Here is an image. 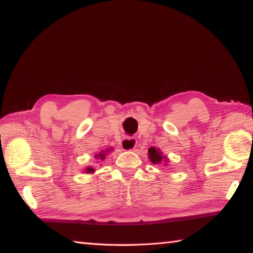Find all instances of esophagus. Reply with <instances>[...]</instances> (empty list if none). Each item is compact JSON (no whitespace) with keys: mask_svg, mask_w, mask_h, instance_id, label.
<instances>
[{"mask_svg":"<svg viewBox=\"0 0 253 253\" xmlns=\"http://www.w3.org/2000/svg\"><path fill=\"white\" fill-rule=\"evenodd\" d=\"M137 145V139L135 137H130V136H126L122 139L121 146L124 149V151H132L136 147Z\"/></svg>","mask_w":253,"mask_h":253,"instance_id":"1","label":"esophagus"}]
</instances>
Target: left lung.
<instances>
[{
	"label": "left lung",
	"instance_id": "obj_1",
	"mask_svg": "<svg viewBox=\"0 0 253 253\" xmlns=\"http://www.w3.org/2000/svg\"><path fill=\"white\" fill-rule=\"evenodd\" d=\"M148 156L149 158H151L152 163H154V164H158V163H161L162 161V153H160V151H157V149L155 147H151L148 149Z\"/></svg>",
	"mask_w": 253,
	"mask_h": 253
}]
</instances>
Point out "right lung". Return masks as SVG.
Returning <instances> with one entry per match:
<instances>
[{
  "label": "right lung",
  "mask_w": 253,
  "mask_h": 253,
  "mask_svg": "<svg viewBox=\"0 0 253 253\" xmlns=\"http://www.w3.org/2000/svg\"><path fill=\"white\" fill-rule=\"evenodd\" d=\"M106 152H107V151H106ZM105 154H106V153H102V152H101V153L99 154V155H97L96 157L99 156V157H100V160H104V158H105ZM91 170H92V169H90V168L87 169V172H91Z\"/></svg>",
  "instance_id": "add662e5"
}]
</instances>
